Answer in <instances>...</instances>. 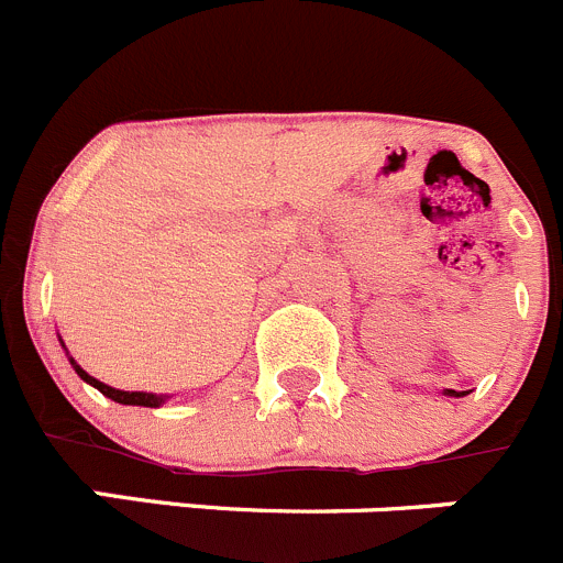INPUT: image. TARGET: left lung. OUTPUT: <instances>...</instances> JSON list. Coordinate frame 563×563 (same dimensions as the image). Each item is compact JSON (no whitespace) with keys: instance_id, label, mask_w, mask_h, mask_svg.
I'll list each match as a JSON object with an SVG mask.
<instances>
[{"instance_id":"8db88e82","label":"left lung","mask_w":563,"mask_h":563,"mask_svg":"<svg viewBox=\"0 0 563 563\" xmlns=\"http://www.w3.org/2000/svg\"><path fill=\"white\" fill-rule=\"evenodd\" d=\"M444 394H448V397H461V394L453 391V388H448V391H444Z\"/></svg>"}]
</instances>
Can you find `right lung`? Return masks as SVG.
<instances>
[{
	"mask_svg": "<svg viewBox=\"0 0 563 563\" xmlns=\"http://www.w3.org/2000/svg\"><path fill=\"white\" fill-rule=\"evenodd\" d=\"M63 344V341H60ZM71 361V366H75V372L77 375L82 377V380L86 383H91L93 388H99V391L104 394V397H110V400L113 402H122V406H144V408H157V406H163V402L169 400V397H166V394H150V391H122V388H113V386H108V383H102V380H97V377H91L88 375L86 369H82V366H77V361L75 358H68Z\"/></svg>",
	"mask_w": 563,
	"mask_h": 563,
	"instance_id": "add662e5",
	"label": "right lung"
}]
</instances>
